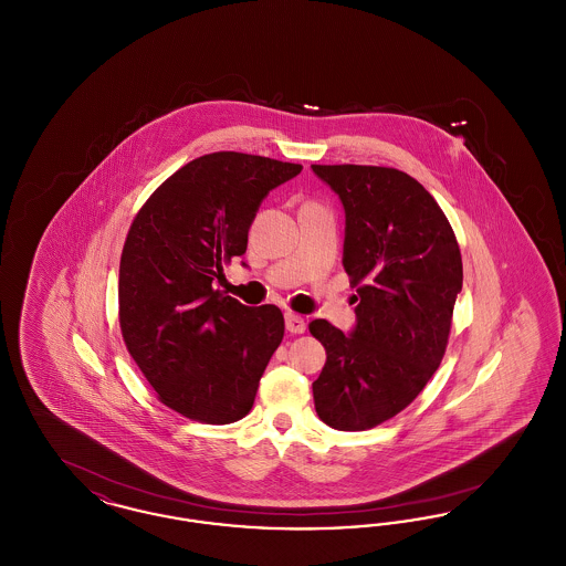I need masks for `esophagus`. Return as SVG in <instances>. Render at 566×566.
I'll use <instances>...</instances> for the list:
<instances>
[{
	"label": "esophagus",
	"mask_w": 566,
	"mask_h": 566,
	"mask_svg": "<svg viewBox=\"0 0 566 566\" xmlns=\"http://www.w3.org/2000/svg\"><path fill=\"white\" fill-rule=\"evenodd\" d=\"M286 328L291 331V333H295V335H301V333H305V328H307V324L305 321L295 314V312H286Z\"/></svg>",
	"instance_id": "34e87169"
}]
</instances>
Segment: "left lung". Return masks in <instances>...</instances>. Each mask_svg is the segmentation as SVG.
Returning <instances> with one entry per match:
<instances>
[{
    "instance_id": "obj_1",
    "label": "left lung",
    "mask_w": 566,
    "mask_h": 566,
    "mask_svg": "<svg viewBox=\"0 0 566 566\" xmlns=\"http://www.w3.org/2000/svg\"><path fill=\"white\" fill-rule=\"evenodd\" d=\"M312 169L344 203V270L358 303L352 335L310 323L326 350L314 405L324 424L367 431L403 411L437 371L462 291L460 248L431 192L405 171Z\"/></svg>"
}]
</instances>
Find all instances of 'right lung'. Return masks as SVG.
I'll return each instance as SVG.
<instances>
[{
  "label": "right lung",
  "mask_w": 566,
  "mask_h": 566,
  "mask_svg": "<svg viewBox=\"0 0 566 566\" xmlns=\"http://www.w3.org/2000/svg\"><path fill=\"white\" fill-rule=\"evenodd\" d=\"M303 167L212 153L171 174L139 208L118 271V323L157 399L185 418L231 424L252 409L284 337L275 305L248 307L214 289L242 256L271 189Z\"/></svg>",
  "instance_id": "add662e5"
}]
</instances>
